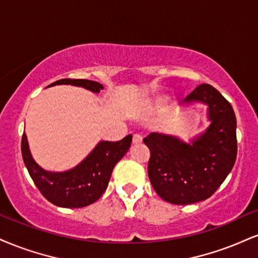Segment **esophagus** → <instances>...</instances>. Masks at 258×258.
Listing matches in <instances>:
<instances>
[{
    "label": "esophagus",
    "instance_id": "esophagus-1",
    "mask_svg": "<svg viewBox=\"0 0 258 258\" xmlns=\"http://www.w3.org/2000/svg\"><path fill=\"white\" fill-rule=\"evenodd\" d=\"M132 142H133V144H135V145H137V144H142V143H143V138H142V136H139V135H135V136H133Z\"/></svg>",
    "mask_w": 258,
    "mask_h": 258
}]
</instances>
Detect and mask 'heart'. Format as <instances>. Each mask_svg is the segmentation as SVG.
Returning <instances> with one entry per match:
<instances>
[{
  "label": "heart",
  "mask_w": 258,
  "mask_h": 258,
  "mask_svg": "<svg viewBox=\"0 0 258 258\" xmlns=\"http://www.w3.org/2000/svg\"><path fill=\"white\" fill-rule=\"evenodd\" d=\"M161 103H162V99H161V98H156V99H155V101L153 102V104L155 105V107H160Z\"/></svg>",
  "instance_id": "1"
}]
</instances>
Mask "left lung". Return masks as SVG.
Masks as SVG:
<instances>
[{"mask_svg": "<svg viewBox=\"0 0 258 258\" xmlns=\"http://www.w3.org/2000/svg\"><path fill=\"white\" fill-rule=\"evenodd\" d=\"M206 104L210 125L186 143L153 132L144 138L150 150L148 174L156 194L172 204L209 198L225 181L237 157V119L229 102L209 84H202L184 105Z\"/></svg>", "mask_w": 258, "mask_h": 258, "instance_id": "1", "label": "left lung"}]
</instances>
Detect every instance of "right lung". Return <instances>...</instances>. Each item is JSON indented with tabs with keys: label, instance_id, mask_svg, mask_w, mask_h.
Segmentation results:
<instances>
[{
	"label": "right lung",
	"instance_id": "obj_1",
	"mask_svg": "<svg viewBox=\"0 0 258 258\" xmlns=\"http://www.w3.org/2000/svg\"><path fill=\"white\" fill-rule=\"evenodd\" d=\"M73 85L98 94L103 85L88 79H61L49 85ZM132 143L128 135L119 142L101 141L79 164L64 172L45 170L33 160L26 135L21 139V154L30 176L40 194L61 208H83L98 200L107 190L115 164L125 156Z\"/></svg>",
	"mask_w": 258,
	"mask_h": 258
}]
</instances>
